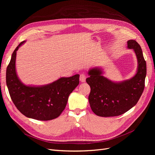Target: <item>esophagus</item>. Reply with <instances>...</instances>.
Returning a JSON list of instances; mask_svg holds the SVG:
<instances>
[{"mask_svg":"<svg viewBox=\"0 0 155 155\" xmlns=\"http://www.w3.org/2000/svg\"><path fill=\"white\" fill-rule=\"evenodd\" d=\"M80 80L81 82H85L86 80V76L84 74H81L80 76Z\"/></svg>","mask_w":155,"mask_h":155,"instance_id":"esophagus-1","label":"esophagus"}]
</instances>
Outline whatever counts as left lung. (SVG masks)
<instances>
[{"instance_id": "obj_1", "label": "left lung", "mask_w": 155, "mask_h": 155, "mask_svg": "<svg viewBox=\"0 0 155 155\" xmlns=\"http://www.w3.org/2000/svg\"><path fill=\"white\" fill-rule=\"evenodd\" d=\"M127 48L134 52L137 62L135 75L130 79L114 82L104 76L101 67L89 69L86 79L91 91L88 96L91 107L101 117L117 116L133 107L139 101L144 88L146 64L140 45L135 40L127 41Z\"/></svg>"}]
</instances>
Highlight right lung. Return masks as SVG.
I'll return each instance as SVG.
<instances>
[{"label":"right lung","mask_w":155,"mask_h":155,"mask_svg":"<svg viewBox=\"0 0 155 155\" xmlns=\"http://www.w3.org/2000/svg\"><path fill=\"white\" fill-rule=\"evenodd\" d=\"M26 41L14 51L6 71V84L17 109L28 118L50 120L58 117L66 107L68 97L79 84V75L60 77L43 85L23 84L16 72V53Z\"/></svg>","instance_id":"obj_1"}]
</instances>
